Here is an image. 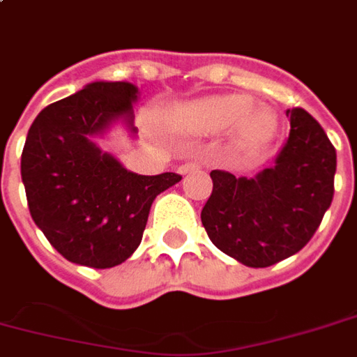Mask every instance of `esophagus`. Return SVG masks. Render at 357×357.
I'll return each mask as SVG.
<instances>
[{
    "label": "esophagus",
    "instance_id": "obj_1",
    "mask_svg": "<svg viewBox=\"0 0 357 357\" xmlns=\"http://www.w3.org/2000/svg\"><path fill=\"white\" fill-rule=\"evenodd\" d=\"M197 168H200L199 162H185V165H181L178 168V172L181 174V176H185V174H189V172L197 170Z\"/></svg>",
    "mask_w": 357,
    "mask_h": 357
}]
</instances>
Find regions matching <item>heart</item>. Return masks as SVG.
<instances>
[{
	"label": "heart",
	"instance_id": "1",
	"mask_svg": "<svg viewBox=\"0 0 357 357\" xmlns=\"http://www.w3.org/2000/svg\"><path fill=\"white\" fill-rule=\"evenodd\" d=\"M174 130L212 136L232 128V138L244 149H253L273 138L276 115L266 105L253 104L245 94H210L172 109Z\"/></svg>",
	"mask_w": 357,
	"mask_h": 357
}]
</instances>
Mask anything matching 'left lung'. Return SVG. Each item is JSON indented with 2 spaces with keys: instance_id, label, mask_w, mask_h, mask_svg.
Here are the masks:
<instances>
[{
  "instance_id": "8db88e82",
  "label": "left lung",
  "mask_w": 357,
  "mask_h": 357,
  "mask_svg": "<svg viewBox=\"0 0 357 357\" xmlns=\"http://www.w3.org/2000/svg\"><path fill=\"white\" fill-rule=\"evenodd\" d=\"M289 138L274 162L253 178L212 170L213 189L200 219L215 248L253 268L303 250L335 192L337 153L316 119L287 109Z\"/></svg>"
}]
</instances>
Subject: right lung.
<instances>
[{"instance_id":"obj_1","label":"right lung","mask_w":357,"mask_h":357,"mask_svg":"<svg viewBox=\"0 0 357 357\" xmlns=\"http://www.w3.org/2000/svg\"><path fill=\"white\" fill-rule=\"evenodd\" d=\"M138 86L96 81L47 105L31 123L20 174L31 219L66 259L112 268L136 252L157 195L181 176H139L104 153L94 138L115 123L136 134Z\"/></svg>"}]
</instances>
